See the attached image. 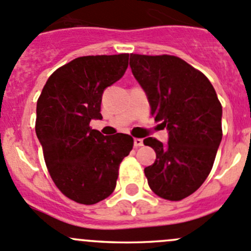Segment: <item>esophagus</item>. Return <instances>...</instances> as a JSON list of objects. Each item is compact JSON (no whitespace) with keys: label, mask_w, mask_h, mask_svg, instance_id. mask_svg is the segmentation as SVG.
Returning <instances> with one entry per match:
<instances>
[{"label":"esophagus","mask_w":251,"mask_h":251,"mask_svg":"<svg viewBox=\"0 0 251 251\" xmlns=\"http://www.w3.org/2000/svg\"><path fill=\"white\" fill-rule=\"evenodd\" d=\"M133 146H135V147H141V146H143L142 138H135V140H133Z\"/></svg>","instance_id":"esophagus-1"}]
</instances>
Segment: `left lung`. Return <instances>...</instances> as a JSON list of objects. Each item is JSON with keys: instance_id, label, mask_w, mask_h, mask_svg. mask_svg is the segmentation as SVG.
I'll use <instances>...</instances> for the list:
<instances>
[{"instance_id": "left-lung-1", "label": "left lung", "mask_w": 251, "mask_h": 251, "mask_svg": "<svg viewBox=\"0 0 251 251\" xmlns=\"http://www.w3.org/2000/svg\"><path fill=\"white\" fill-rule=\"evenodd\" d=\"M130 67L152 116L168 130L164 145L143 140L155 151V162L145 168L148 185L159 198L182 200L212 169L222 141V105L207 77L176 56L131 53Z\"/></svg>"}]
</instances>
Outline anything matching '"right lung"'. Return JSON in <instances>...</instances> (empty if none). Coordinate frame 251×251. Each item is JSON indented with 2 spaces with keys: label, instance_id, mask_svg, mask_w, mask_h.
Here are the masks:
<instances>
[{
  "label": "right lung",
  "instance_id": "1",
  "mask_svg": "<svg viewBox=\"0 0 251 251\" xmlns=\"http://www.w3.org/2000/svg\"><path fill=\"white\" fill-rule=\"evenodd\" d=\"M127 66L128 53L75 58L49 77L36 103L35 132L51 179L78 203L110 196L120 163L132 150L131 136H104L89 126L101 120L104 91Z\"/></svg>",
  "mask_w": 251,
  "mask_h": 251
}]
</instances>
